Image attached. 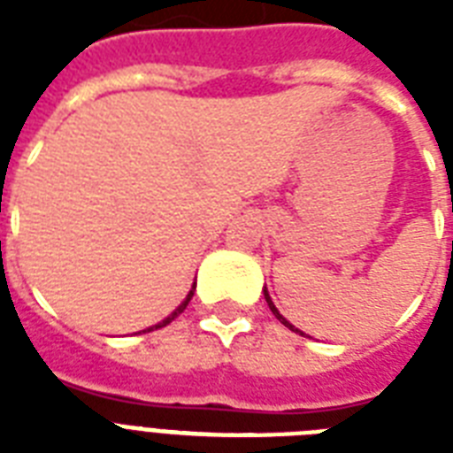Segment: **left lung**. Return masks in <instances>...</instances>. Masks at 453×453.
<instances>
[{"instance_id": "1", "label": "left lung", "mask_w": 453, "mask_h": 453, "mask_svg": "<svg viewBox=\"0 0 453 453\" xmlns=\"http://www.w3.org/2000/svg\"><path fill=\"white\" fill-rule=\"evenodd\" d=\"M265 301H268L270 310H273V315H275V317H277V319H280V322H282V324H284V326H289V329H291V331H296V334H301V331H298V329H294V326H291V324H289V322H287V319H284V317H282V315H280V310H277V308H275V303H273V298H270V294H268V291H265Z\"/></svg>"}]
</instances>
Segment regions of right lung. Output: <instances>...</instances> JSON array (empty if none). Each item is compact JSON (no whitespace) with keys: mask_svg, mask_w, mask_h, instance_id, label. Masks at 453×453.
I'll return each mask as SVG.
<instances>
[{"mask_svg":"<svg viewBox=\"0 0 453 453\" xmlns=\"http://www.w3.org/2000/svg\"><path fill=\"white\" fill-rule=\"evenodd\" d=\"M195 287H197V284H192V291H190V294H188V298H185V301H183V303H180V305H178V308H176V310H173V312H171V315H169V317H166V319H162V322H159V324H155V326H150V329H148V331L162 329V326H166V324H171V322H173V319H176V317H178V315H180V312H183V310H185V308H188V303H190L192 294H195Z\"/></svg>","mask_w":453,"mask_h":453,"instance_id":"right-lung-1","label":"right lung"}]
</instances>
